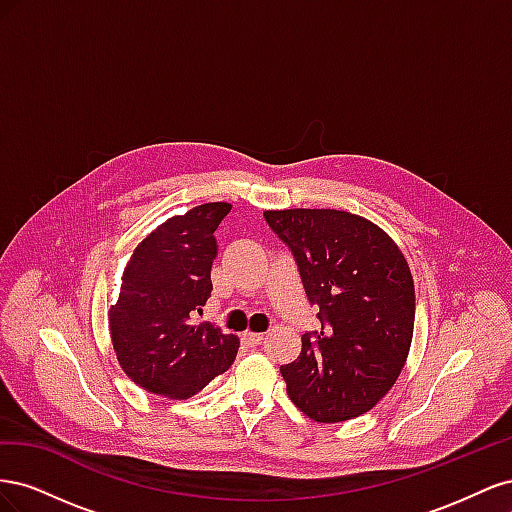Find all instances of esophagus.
<instances>
[{
    "label": "esophagus",
    "mask_w": 512,
    "mask_h": 512,
    "mask_svg": "<svg viewBox=\"0 0 512 512\" xmlns=\"http://www.w3.org/2000/svg\"><path fill=\"white\" fill-rule=\"evenodd\" d=\"M241 339H243V344H247V346H258V344H262V339H265V335L247 331V333L241 335Z\"/></svg>",
    "instance_id": "esophagus-1"
}]
</instances>
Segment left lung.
I'll return each instance as SVG.
<instances>
[{"mask_svg":"<svg viewBox=\"0 0 512 512\" xmlns=\"http://www.w3.org/2000/svg\"><path fill=\"white\" fill-rule=\"evenodd\" d=\"M292 252L320 331L301 337L282 365L290 399L318 423L361 416L404 369L414 331V282L404 254L382 228L348 211H265Z\"/></svg>","mask_w":512,"mask_h":512,"instance_id":"1","label":"left lung"}]
</instances>
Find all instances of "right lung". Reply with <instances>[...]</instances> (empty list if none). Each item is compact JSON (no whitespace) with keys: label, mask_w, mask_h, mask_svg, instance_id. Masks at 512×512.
Here are the masks:
<instances>
[{"label":"right lung","mask_w":512,"mask_h":512,"mask_svg":"<svg viewBox=\"0 0 512 512\" xmlns=\"http://www.w3.org/2000/svg\"><path fill=\"white\" fill-rule=\"evenodd\" d=\"M228 203L175 215L136 247L121 277L108 324L126 376L153 395L188 399L224 374L239 350L237 335L194 324L211 297L215 230Z\"/></svg>","instance_id":"right-lung-1"}]
</instances>
